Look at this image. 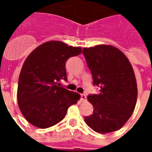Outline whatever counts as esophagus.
Wrapping results in <instances>:
<instances>
[{"mask_svg":"<svg viewBox=\"0 0 152 152\" xmlns=\"http://www.w3.org/2000/svg\"><path fill=\"white\" fill-rule=\"evenodd\" d=\"M87 99V96L84 94H80V100H81V102H84Z\"/></svg>","mask_w":152,"mask_h":152,"instance_id":"1","label":"esophagus"}]
</instances>
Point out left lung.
<instances>
[{
	"label": "left lung",
	"instance_id": "1",
	"mask_svg": "<svg viewBox=\"0 0 152 152\" xmlns=\"http://www.w3.org/2000/svg\"><path fill=\"white\" fill-rule=\"evenodd\" d=\"M82 52L94 84L100 87V94L88 96L94 109L84 121L99 133L119 130L132 116L137 101L136 79L131 63L113 45L84 48Z\"/></svg>",
	"mask_w": 152,
	"mask_h": 152
}]
</instances>
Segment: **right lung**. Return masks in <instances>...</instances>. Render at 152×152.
I'll use <instances>...</instances> for the list:
<instances>
[{"mask_svg":"<svg viewBox=\"0 0 152 152\" xmlns=\"http://www.w3.org/2000/svg\"><path fill=\"white\" fill-rule=\"evenodd\" d=\"M80 53V47L49 41L28 56L19 77L17 102L29 123L40 129L56 125L64 119L68 107L80 100L79 94L58 87V83L68 80L67 60Z\"/></svg>","mask_w":152,"mask_h":152,"instance_id":"obj_1","label":"right lung"}]
</instances>
